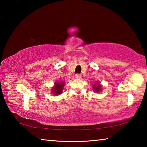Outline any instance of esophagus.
<instances>
[{
    "label": "esophagus",
    "mask_w": 147,
    "mask_h": 147,
    "mask_svg": "<svg viewBox=\"0 0 147 147\" xmlns=\"http://www.w3.org/2000/svg\"><path fill=\"white\" fill-rule=\"evenodd\" d=\"M75 78L76 79H80L81 78V75L80 74H76L75 75Z\"/></svg>",
    "instance_id": "esophagus-1"
}]
</instances>
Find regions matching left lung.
<instances>
[{
  "instance_id": "1",
  "label": "left lung",
  "mask_w": 147,
  "mask_h": 147,
  "mask_svg": "<svg viewBox=\"0 0 147 147\" xmlns=\"http://www.w3.org/2000/svg\"><path fill=\"white\" fill-rule=\"evenodd\" d=\"M93 91L94 92H96V93H98V92H100L102 91V86L100 84H98V82H95V84L93 85Z\"/></svg>"
}]
</instances>
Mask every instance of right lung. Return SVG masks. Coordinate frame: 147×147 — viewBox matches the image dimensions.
I'll return each mask as SVG.
<instances>
[{"label": "right lung", "instance_id": "right-lung-1", "mask_svg": "<svg viewBox=\"0 0 147 147\" xmlns=\"http://www.w3.org/2000/svg\"><path fill=\"white\" fill-rule=\"evenodd\" d=\"M65 82H56L54 86L51 89V92L54 95H59L63 93V89L65 86Z\"/></svg>", "mask_w": 147, "mask_h": 147}]
</instances>
